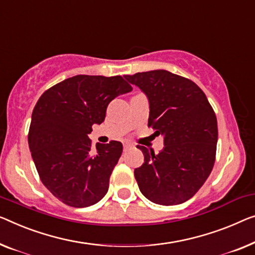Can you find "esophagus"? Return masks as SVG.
<instances>
[{"instance_id": "esophagus-1", "label": "esophagus", "mask_w": 255, "mask_h": 255, "mask_svg": "<svg viewBox=\"0 0 255 255\" xmlns=\"http://www.w3.org/2000/svg\"><path fill=\"white\" fill-rule=\"evenodd\" d=\"M132 145H131V144L130 143H125L124 144V151L125 152H126L127 150H129V149H130V147H131Z\"/></svg>"}]
</instances>
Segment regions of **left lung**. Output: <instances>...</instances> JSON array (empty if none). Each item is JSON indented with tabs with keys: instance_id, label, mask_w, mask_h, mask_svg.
Returning <instances> with one entry per match:
<instances>
[{
	"instance_id": "left-lung-1",
	"label": "left lung",
	"mask_w": 255,
	"mask_h": 255,
	"mask_svg": "<svg viewBox=\"0 0 255 255\" xmlns=\"http://www.w3.org/2000/svg\"><path fill=\"white\" fill-rule=\"evenodd\" d=\"M146 95L147 126L164 136L158 154L137 145L143 165L134 170L138 188L152 203L177 205L201 188L213 169L218 121L206 95L195 82L165 70L125 75Z\"/></svg>"
}]
</instances>
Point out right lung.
Returning <instances> with one entry per match:
<instances>
[{"label":"right lung","mask_w":255,"mask_h":255,"mask_svg":"<svg viewBox=\"0 0 255 255\" xmlns=\"http://www.w3.org/2000/svg\"><path fill=\"white\" fill-rule=\"evenodd\" d=\"M131 90L120 75H75L41 95L28 145L41 181L62 203L88 207L106 195L123 144L97 143L91 151L88 134L104 121L110 102Z\"/></svg>","instance_id":"right-lung-1"}]
</instances>
